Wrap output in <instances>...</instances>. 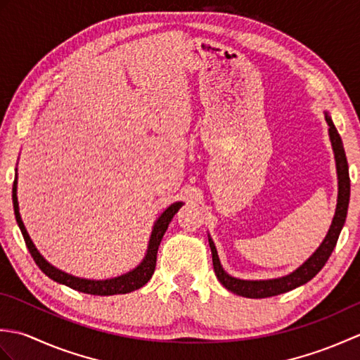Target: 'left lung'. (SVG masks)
Masks as SVG:
<instances>
[{
  "instance_id": "8db88e82",
  "label": "left lung",
  "mask_w": 360,
  "mask_h": 360,
  "mask_svg": "<svg viewBox=\"0 0 360 360\" xmlns=\"http://www.w3.org/2000/svg\"><path fill=\"white\" fill-rule=\"evenodd\" d=\"M325 120L328 127H330V139L334 150V158H335V168H338V179H339V193H338V205H335V213L333 218V223L330 231H328L325 240L320 244L319 249L312 254L307 262H304L300 267H297L294 272L280 278H272V280H241L235 278L232 275H229L223 266L219 263L218 252L215 244H213L212 238H209L210 250H212V259H213V269L218 280L221 281L226 289L231 290V292L248 297V298H266V297H274L278 294H285L288 290H292L298 286L308 283L311 278H314L316 275L322 271V267L328 262V258L331 257L333 250L338 244L339 235L343 224H345L347 219V212H348V204H349V173H348V162L345 156V150H343V143L340 136L335 129L330 114L325 111Z\"/></svg>"
}]
</instances>
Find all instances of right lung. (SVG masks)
Masks as SVG:
<instances>
[{
    "label": "right lung",
    "instance_id": "right-lung-1",
    "mask_svg": "<svg viewBox=\"0 0 360 360\" xmlns=\"http://www.w3.org/2000/svg\"><path fill=\"white\" fill-rule=\"evenodd\" d=\"M12 201H13L15 218H17V223L20 226L22 238H25L26 246L30 252V255H32L34 262L37 263V266L40 267V269L46 275H48L51 280L62 283V285L70 286L71 289L79 290V292H85V294H91V295L127 294V292H131V290L142 288L143 285H147L148 280L151 278L153 272H155L156 257H158V249H159L160 240H162V236L167 231L168 224H170V221L173 219L174 213L182 207V204H184V202H173L170 207H167L162 215L156 219V223H155V226H153V231H151L147 254H145V258L142 259V263L137 267H134L133 271L120 275V277L110 278V280H86V278L74 277V275H71V274H66L63 271L57 269V267H53L51 263L46 262L40 252L37 250L35 244L32 243V240H30V236H29L25 224H22V219L20 217L18 198H17V181L13 182Z\"/></svg>",
    "mask_w": 360,
    "mask_h": 360
}]
</instances>
